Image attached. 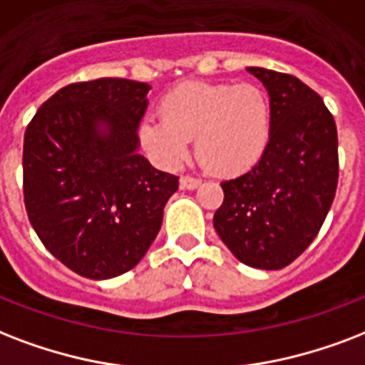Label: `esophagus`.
Here are the masks:
<instances>
[{"instance_id": "1", "label": "esophagus", "mask_w": 365, "mask_h": 365, "mask_svg": "<svg viewBox=\"0 0 365 365\" xmlns=\"http://www.w3.org/2000/svg\"><path fill=\"white\" fill-rule=\"evenodd\" d=\"M200 182H202V180L196 179V177H188V175L180 177V188H186V190H194V188L200 186Z\"/></svg>"}]
</instances>
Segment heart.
<instances>
[{"mask_svg": "<svg viewBox=\"0 0 365 365\" xmlns=\"http://www.w3.org/2000/svg\"><path fill=\"white\" fill-rule=\"evenodd\" d=\"M160 114L143 118L138 138L165 169L179 168L194 140L209 171L242 175L261 162L272 135V103L255 83L186 81L162 98Z\"/></svg>", "mask_w": 365, "mask_h": 365, "instance_id": "1", "label": "heart"}]
</instances>
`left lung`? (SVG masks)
<instances>
[{
    "label": "left lung",
    "instance_id": "left-lung-1",
    "mask_svg": "<svg viewBox=\"0 0 365 365\" xmlns=\"http://www.w3.org/2000/svg\"><path fill=\"white\" fill-rule=\"evenodd\" d=\"M272 103V135L255 168L222 180L213 227L247 267L279 270L320 232L339 179L337 127L316 91L291 74L247 68Z\"/></svg>",
    "mask_w": 365,
    "mask_h": 365
}]
</instances>
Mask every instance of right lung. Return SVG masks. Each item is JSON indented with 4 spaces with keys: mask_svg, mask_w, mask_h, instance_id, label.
I'll use <instances>...</instances> for the list:
<instances>
[{
    "mask_svg": "<svg viewBox=\"0 0 365 365\" xmlns=\"http://www.w3.org/2000/svg\"><path fill=\"white\" fill-rule=\"evenodd\" d=\"M150 86L78 81L47 98L24 133L28 219L58 261L89 279L131 270L162 227L179 177L137 152Z\"/></svg>",
    "mask_w": 365,
    "mask_h": 365,
    "instance_id": "obj_1",
    "label": "right lung"
}]
</instances>
